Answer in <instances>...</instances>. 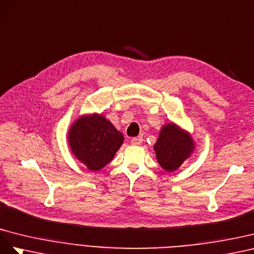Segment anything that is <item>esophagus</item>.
Returning <instances> with one entry per match:
<instances>
[{"instance_id":"1","label":"esophagus","mask_w":254,"mask_h":254,"mask_svg":"<svg viewBox=\"0 0 254 254\" xmlns=\"http://www.w3.org/2000/svg\"><path fill=\"white\" fill-rule=\"evenodd\" d=\"M132 144H135V146H139V144L142 142V138L141 137H134L131 140Z\"/></svg>"}]
</instances>
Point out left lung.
<instances>
[{"label":"left lung","instance_id":"left-lung-1","mask_svg":"<svg viewBox=\"0 0 254 254\" xmlns=\"http://www.w3.org/2000/svg\"><path fill=\"white\" fill-rule=\"evenodd\" d=\"M190 135L180 128L175 123L166 125L154 144V151L158 164L166 171L177 170L193 150Z\"/></svg>","mask_w":254,"mask_h":254}]
</instances>
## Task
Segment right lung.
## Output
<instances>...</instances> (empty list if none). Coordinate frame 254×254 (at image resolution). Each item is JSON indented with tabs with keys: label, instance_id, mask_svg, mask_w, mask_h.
Here are the masks:
<instances>
[{
	"label": "right lung",
	"instance_id": "right-lung-1",
	"mask_svg": "<svg viewBox=\"0 0 254 254\" xmlns=\"http://www.w3.org/2000/svg\"><path fill=\"white\" fill-rule=\"evenodd\" d=\"M68 137L75 157L95 171L112 161L125 140L111 121L97 114L77 119L70 127Z\"/></svg>",
	"mask_w": 254,
	"mask_h": 254
}]
</instances>
